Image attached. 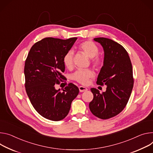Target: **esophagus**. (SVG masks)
I'll list each match as a JSON object with an SVG mask.
<instances>
[{
    "label": "esophagus",
    "mask_w": 153,
    "mask_h": 153,
    "mask_svg": "<svg viewBox=\"0 0 153 153\" xmlns=\"http://www.w3.org/2000/svg\"><path fill=\"white\" fill-rule=\"evenodd\" d=\"M79 91L80 92H84V91H85L87 90V88L85 87H82V86H80L79 87Z\"/></svg>",
    "instance_id": "esophagus-1"
}]
</instances>
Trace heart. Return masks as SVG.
Returning a JSON list of instances; mask_svg holds the SVG:
<instances>
[{"mask_svg": "<svg viewBox=\"0 0 153 153\" xmlns=\"http://www.w3.org/2000/svg\"><path fill=\"white\" fill-rule=\"evenodd\" d=\"M78 49L90 58V62L93 67L100 68L104 64V59L102 55L98 54L99 48L93 41L91 40L82 41L79 45ZM73 52L71 50L67 51L64 55L63 62L67 68L70 69L73 67ZM93 76L94 73L90 69H78L72 75V79L80 84L86 85L88 83L89 79Z\"/></svg>", "mask_w": 153, "mask_h": 153, "instance_id": "1", "label": "heart"}]
</instances>
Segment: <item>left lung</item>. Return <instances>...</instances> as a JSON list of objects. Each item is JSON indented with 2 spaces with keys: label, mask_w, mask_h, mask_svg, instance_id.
I'll return each mask as SVG.
<instances>
[{
  "label": "left lung",
  "mask_w": 153,
  "mask_h": 153,
  "mask_svg": "<svg viewBox=\"0 0 153 153\" xmlns=\"http://www.w3.org/2000/svg\"><path fill=\"white\" fill-rule=\"evenodd\" d=\"M104 51V62L97 79L98 85H106V91L90 90L93 99L89 104L91 113L107 120L118 114L126 107L134 86L132 63L128 52L121 45L106 38H96Z\"/></svg>",
  "instance_id": "8db88e82"
}]
</instances>
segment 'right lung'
I'll return each mask as SVG.
<instances>
[{
    "mask_svg": "<svg viewBox=\"0 0 153 153\" xmlns=\"http://www.w3.org/2000/svg\"><path fill=\"white\" fill-rule=\"evenodd\" d=\"M77 38L62 39L43 38L31 48L25 62V91L34 108L44 118L60 121L68 114L72 101L79 94L78 87L69 83L63 91L55 88L60 84L65 70L63 58Z\"/></svg>",
    "mask_w": 153,
    "mask_h": 153,
    "instance_id": "right-lung-1",
    "label": "right lung"
}]
</instances>
